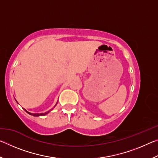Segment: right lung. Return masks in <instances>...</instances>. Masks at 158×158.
I'll list each match as a JSON object with an SVG mask.
<instances>
[{"label":"right lung","mask_w":158,"mask_h":158,"mask_svg":"<svg viewBox=\"0 0 158 158\" xmlns=\"http://www.w3.org/2000/svg\"><path fill=\"white\" fill-rule=\"evenodd\" d=\"M16 101H17V100H16ZM57 103H58V102H57ZM57 103L56 104V105H57ZM55 105V106H56ZM52 109H51V110H49V111H47V112H45V113H41V114H32V113H30V112H28V111H26V109H25V111H26V112H27V113L28 114H30V115H31V116H44V115H46V114H47L48 113H49V112L51 111H52Z\"/></svg>","instance_id":"obj_1"}]
</instances>
